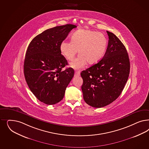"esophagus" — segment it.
I'll list each match as a JSON object with an SVG mask.
<instances>
[{
  "mask_svg": "<svg viewBox=\"0 0 149 149\" xmlns=\"http://www.w3.org/2000/svg\"><path fill=\"white\" fill-rule=\"evenodd\" d=\"M80 73H81V72H80L79 71H76V72H75V75L77 76H80Z\"/></svg>",
  "mask_w": 149,
  "mask_h": 149,
  "instance_id": "34e87169",
  "label": "esophagus"
}]
</instances>
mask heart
I'll return each instance as SVG.
<instances>
[{
    "instance_id": "b5f03b06",
    "label": "heart",
    "mask_w": 149,
    "mask_h": 149,
    "mask_svg": "<svg viewBox=\"0 0 149 149\" xmlns=\"http://www.w3.org/2000/svg\"><path fill=\"white\" fill-rule=\"evenodd\" d=\"M107 46V39L101 33L79 29L72 34L71 42L63 41L60 47L63 56L69 61L75 58L78 49L79 55L70 66L75 69L84 67L86 62L93 64L103 56Z\"/></svg>"
}]
</instances>
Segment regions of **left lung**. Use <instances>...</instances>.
I'll return each mask as SVG.
<instances>
[{
  "label": "left lung",
  "mask_w": 149,
  "mask_h": 149,
  "mask_svg": "<svg viewBox=\"0 0 149 149\" xmlns=\"http://www.w3.org/2000/svg\"><path fill=\"white\" fill-rule=\"evenodd\" d=\"M109 42L105 54L98 63L81 73L83 99L89 105L100 108L120 95L128 79L130 61L123 44L107 31Z\"/></svg>",
  "instance_id": "1"
}]
</instances>
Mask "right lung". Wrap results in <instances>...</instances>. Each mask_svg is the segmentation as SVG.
<instances>
[{
	"label": "right lung",
	"instance_id": "obj_1",
	"mask_svg": "<svg viewBox=\"0 0 149 149\" xmlns=\"http://www.w3.org/2000/svg\"><path fill=\"white\" fill-rule=\"evenodd\" d=\"M76 26L67 24L44 31L29 44L24 58V71L29 88L39 100L47 105L61 101L74 76L67 60L61 54L60 44Z\"/></svg>",
	"mask_w": 149,
	"mask_h": 149
}]
</instances>
